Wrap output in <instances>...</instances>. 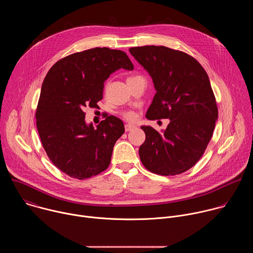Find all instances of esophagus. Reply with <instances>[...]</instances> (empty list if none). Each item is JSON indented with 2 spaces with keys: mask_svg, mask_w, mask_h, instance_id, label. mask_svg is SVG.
Returning a JSON list of instances; mask_svg holds the SVG:
<instances>
[{
  "mask_svg": "<svg viewBox=\"0 0 253 253\" xmlns=\"http://www.w3.org/2000/svg\"><path fill=\"white\" fill-rule=\"evenodd\" d=\"M135 127H136V126L133 125V124H126V125H125V131H126V132H129V131L133 130Z\"/></svg>",
  "mask_w": 253,
  "mask_h": 253,
  "instance_id": "esophagus-1",
  "label": "esophagus"
}]
</instances>
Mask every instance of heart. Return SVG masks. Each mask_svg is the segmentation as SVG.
I'll return each mask as SVG.
<instances>
[{
    "label": "heart",
    "mask_w": 253,
    "mask_h": 253,
    "mask_svg": "<svg viewBox=\"0 0 253 253\" xmlns=\"http://www.w3.org/2000/svg\"><path fill=\"white\" fill-rule=\"evenodd\" d=\"M130 78H135V77H130ZM130 78H129V79H130ZM123 115H124V117H125L127 120H130V121L135 120V118H136V114H135L134 112H132V111L125 112Z\"/></svg>",
    "instance_id": "obj_1"
}]
</instances>
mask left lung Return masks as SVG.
I'll return each mask as SVG.
<instances>
[{"label": "left lung", "instance_id": "8db88e82", "mask_svg": "<svg viewBox=\"0 0 253 253\" xmlns=\"http://www.w3.org/2000/svg\"><path fill=\"white\" fill-rule=\"evenodd\" d=\"M129 52L148 72L156 90L147 119L170 120L161 132L141 126L146 135L139 148L141 162L159 175L185 172L203 155L218 117L208 75L188 54L164 46Z\"/></svg>", "mask_w": 253, "mask_h": 253}]
</instances>
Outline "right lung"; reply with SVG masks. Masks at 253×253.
I'll use <instances>...</instances> for the list:
<instances>
[{
  "mask_svg": "<svg viewBox=\"0 0 253 253\" xmlns=\"http://www.w3.org/2000/svg\"><path fill=\"white\" fill-rule=\"evenodd\" d=\"M119 69L132 71L125 52L94 48L69 55L47 73L36 119L43 147L52 163L70 177L86 179L106 170L123 122L109 116L96 128L84 109L103 98L104 82Z\"/></svg>",
  "mask_w": 253,
  "mask_h": 253,
  "instance_id": "obj_1",
  "label": "right lung"
}]
</instances>
